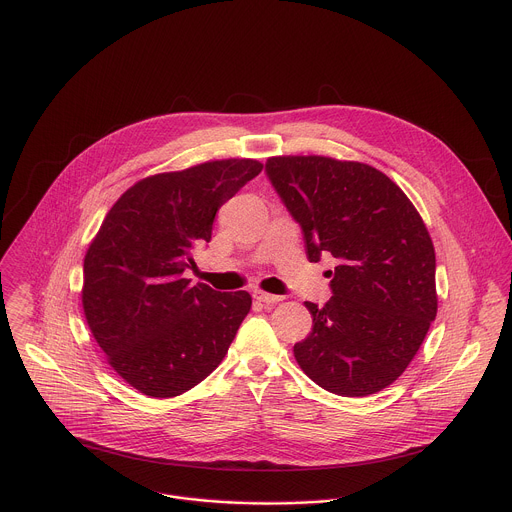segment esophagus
I'll return each mask as SVG.
<instances>
[{
    "label": "esophagus",
    "instance_id": "34e87169",
    "mask_svg": "<svg viewBox=\"0 0 512 512\" xmlns=\"http://www.w3.org/2000/svg\"><path fill=\"white\" fill-rule=\"evenodd\" d=\"M254 298H256L258 302H262V304H278V302L282 300V296H276V294H268V292H262V290L254 292Z\"/></svg>",
    "mask_w": 512,
    "mask_h": 512
}]
</instances>
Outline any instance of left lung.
I'll return each mask as SVG.
<instances>
[{
	"label": "left lung",
	"mask_w": 512,
	"mask_h": 512,
	"mask_svg": "<svg viewBox=\"0 0 512 512\" xmlns=\"http://www.w3.org/2000/svg\"><path fill=\"white\" fill-rule=\"evenodd\" d=\"M266 174L300 224L306 254L338 260L330 300L306 302L312 332L294 344L300 368L340 396L392 384L436 318V258L406 194L380 170L324 156L268 158Z\"/></svg>",
	"instance_id": "8db88e82"
}]
</instances>
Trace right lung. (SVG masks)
<instances>
[{"label": "right lung", "instance_id": "1", "mask_svg": "<svg viewBox=\"0 0 512 512\" xmlns=\"http://www.w3.org/2000/svg\"><path fill=\"white\" fill-rule=\"evenodd\" d=\"M258 160H214L144 178L106 214L84 258L82 304L110 366L136 390L172 398L226 356L250 312L248 292L190 284L216 212L262 172Z\"/></svg>", "mask_w": 512, "mask_h": 512}]
</instances>
